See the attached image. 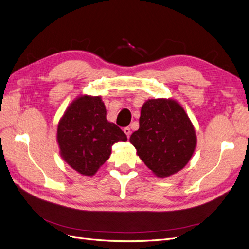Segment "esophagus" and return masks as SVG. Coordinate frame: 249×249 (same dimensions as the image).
Listing matches in <instances>:
<instances>
[{
	"mask_svg": "<svg viewBox=\"0 0 249 249\" xmlns=\"http://www.w3.org/2000/svg\"><path fill=\"white\" fill-rule=\"evenodd\" d=\"M124 132L125 133V135L127 136V138H129V137H130V135H131V129H130V127H129V126L124 127Z\"/></svg>",
	"mask_w": 249,
	"mask_h": 249,
	"instance_id": "esophagus-1",
	"label": "esophagus"
}]
</instances>
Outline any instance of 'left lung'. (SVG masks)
<instances>
[{"mask_svg":"<svg viewBox=\"0 0 249 249\" xmlns=\"http://www.w3.org/2000/svg\"><path fill=\"white\" fill-rule=\"evenodd\" d=\"M140 159L156 176L169 177L189 162L196 145L194 127L173 100H148L141 108L139 129L130 137Z\"/></svg>","mask_w":249,"mask_h":249,"instance_id":"obj_1","label":"left lung"}]
</instances>
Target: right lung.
Instances as JSON below:
<instances>
[{"label":"right lung","mask_w":249,"mask_h":249,"mask_svg":"<svg viewBox=\"0 0 249 249\" xmlns=\"http://www.w3.org/2000/svg\"><path fill=\"white\" fill-rule=\"evenodd\" d=\"M100 96L83 95L60 119L57 140L62 159L83 176H93L111 155L112 145L126 135L106 118Z\"/></svg>","instance_id":"obj_1"}]
</instances>
